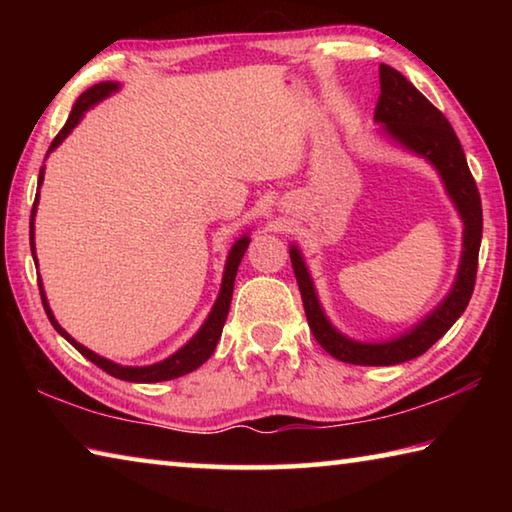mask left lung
Listing matches in <instances>:
<instances>
[{
  "label": "left lung",
  "instance_id": "obj_1",
  "mask_svg": "<svg viewBox=\"0 0 512 512\" xmlns=\"http://www.w3.org/2000/svg\"><path fill=\"white\" fill-rule=\"evenodd\" d=\"M379 88L381 94L375 108V121L381 124V133H386L393 142L402 144L411 153H418L420 158L429 160L436 167L449 198L463 219V255L452 291L427 318H422L418 325L397 339L361 343L348 339L329 323L320 307L305 259H302L298 246H291V266L296 273L302 305H305L307 323L314 332V339L334 359L354 363V366H395V363L420 357L461 318L474 291L483 232L479 189H476L470 167H467L463 146L447 117L391 65H379Z\"/></svg>",
  "mask_w": 512,
  "mask_h": 512
}]
</instances>
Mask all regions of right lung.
<instances>
[{"mask_svg": "<svg viewBox=\"0 0 512 512\" xmlns=\"http://www.w3.org/2000/svg\"><path fill=\"white\" fill-rule=\"evenodd\" d=\"M119 90V83H112V81H103L92 85V88L85 90L79 99H76L72 112H69V117L65 121V126L60 128V133L54 137V142H51L47 155L56 149V146L65 140V137L72 133V128L79 124L83 119L85 110H90L94 103L103 101L106 97H110L112 92ZM42 180H45V167H40V176H38V194H36V201H33V210H31V223H29V239H31V253L33 259H36V266H38V257H36V241H33V219H36V210H38V196H40V185ZM250 244V237L244 235L235 241V246H232L230 255H228V262H225V271H223V282H221V291H219V298H216L214 307L210 311V316L205 318V323L201 325V329L189 339L183 348L178 352H173L171 357H167L164 361L158 363H151V366H119V363L110 361V359H103L99 357L97 352H92L85 348V345L76 343L72 336H69L63 327L58 325V320L54 318L49 309V302L45 296V289H42V280L38 277V287H40V298H42V305H45L47 311V318L51 320V325H54L56 332L60 336H65V339L74 345L76 350H79L85 359H90L94 366H99L101 370H106L108 375L117 377V379H124V381H135V384H153V381H167V379H176V377H183L187 372L196 370L198 366H203V363L212 357V352L216 348V343L221 339V332H223V325H225V318H228V311H230V300H232V289H235V277H237V268L241 264V257H244L246 248Z\"/></svg>", "mask_w": 512, "mask_h": 512, "instance_id": "obj_1", "label": "right lung"}]
</instances>
